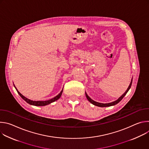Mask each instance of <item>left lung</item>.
<instances>
[{
	"instance_id": "left-lung-1",
	"label": "left lung",
	"mask_w": 149,
	"mask_h": 149,
	"mask_svg": "<svg viewBox=\"0 0 149 149\" xmlns=\"http://www.w3.org/2000/svg\"><path fill=\"white\" fill-rule=\"evenodd\" d=\"M132 81H133V79H132V81H131V82H130V86H129V87H128V88H127V90H126V91L117 100H116V101H114V102H110V103H107V104H103V103H100V102H96V101H94V100H93L87 94V93H86V97H87V100L91 102V103H92L93 104H94V105H96V106H98V107H110V106H112V105H116V104H117V103H118L123 98H124V97L126 95V94L127 93V92L129 91V90H130V88H131V86H132Z\"/></svg>"
}]
</instances>
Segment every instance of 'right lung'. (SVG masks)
<instances>
[{
    "label": "right lung",
    "mask_w": 149,
    "mask_h": 149,
    "mask_svg": "<svg viewBox=\"0 0 149 149\" xmlns=\"http://www.w3.org/2000/svg\"><path fill=\"white\" fill-rule=\"evenodd\" d=\"M16 88V87H15ZM17 93L19 94V95L22 98V99H24L26 102H28V104H31V105H35V106H44V105H48V104H49L55 101H56L57 100H58L61 95H62V91H63V90L61 91V93L57 95L56 97H55L54 98L51 99V100H47V101H32V100H31L29 99H28L27 98H26L25 97H24L23 95L21 94L17 90L16 88Z\"/></svg>",
    "instance_id": "right-lung-1"
}]
</instances>
